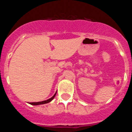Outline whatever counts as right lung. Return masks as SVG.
<instances>
[{
	"label": "right lung",
	"instance_id": "add662e5",
	"mask_svg": "<svg viewBox=\"0 0 132 132\" xmlns=\"http://www.w3.org/2000/svg\"><path fill=\"white\" fill-rule=\"evenodd\" d=\"M55 94H56V93H55V94L52 98H51L48 99V100H47V101H42V102H30V104H31V105H39V104H44L48 103V102H51V101H52V100L54 98L55 96Z\"/></svg>",
	"mask_w": 132,
	"mask_h": 132
}]
</instances>
